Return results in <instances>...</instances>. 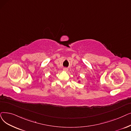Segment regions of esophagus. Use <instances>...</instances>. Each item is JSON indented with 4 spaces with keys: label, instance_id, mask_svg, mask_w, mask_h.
I'll use <instances>...</instances> for the list:
<instances>
[{
    "label": "esophagus",
    "instance_id": "esophagus-1",
    "mask_svg": "<svg viewBox=\"0 0 131 131\" xmlns=\"http://www.w3.org/2000/svg\"><path fill=\"white\" fill-rule=\"evenodd\" d=\"M63 71H65V72H67L68 71V69H67V68H64L63 69Z\"/></svg>",
    "mask_w": 131,
    "mask_h": 131
}]
</instances>
